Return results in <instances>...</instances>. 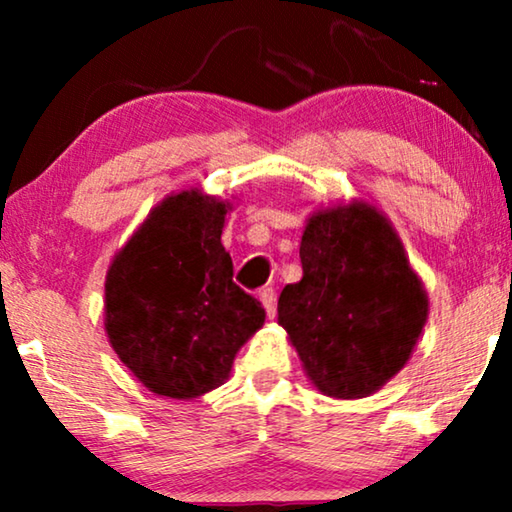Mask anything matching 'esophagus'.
Instances as JSON below:
<instances>
[{
	"label": "esophagus",
	"mask_w": 512,
	"mask_h": 512,
	"mask_svg": "<svg viewBox=\"0 0 512 512\" xmlns=\"http://www.w3.org/2000/svg\"><path fill=\"white\" fill-rule=\"evenodd\" d=\"M258 298H261V303L265 307V312H268V317H275L277 312V293L272 286H265V289L258 291Z\"/></svg>",
	"instance_id": "esophagus-1"
}]
</instances>
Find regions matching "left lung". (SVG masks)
<instances>
[{
	"label": "left lung",
	"instance_id": "obj_1",
	"mask_svg": "<svg viewBox=\"0 0 512 512\" xmlns=\"http://www.w3.org/2000/svg\"><path fill=\"white\" fill-rule=\"evenodd\" d=\"M300 263L277 312L307 377L333 398L373 394L410 359L429 312L401 240L363 202L324 209L305 226Z\"/></svg>",
	"mask_w": 512,
	"mask_h": 512
}]
</instances>
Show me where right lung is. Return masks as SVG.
Masks as SVG:
<instances>
[{"mask_svg": "<svg viewBox=\"0 0 512 512\" xmlns=\"http://www.w3.org/2000/svg\"><path fill=\"white\" fill-rule=\"evenodd\" d=\"M226 212L198 191L172 195L107 272L109 342L153 394L195 398L219 387L237 349L263 326V305L233 282L221 244Z\"/></svg>", "mask_w": 512, "mask_h": 512, "instance_id": "right-lung-1", "label": "right lung"}]
</instances>
